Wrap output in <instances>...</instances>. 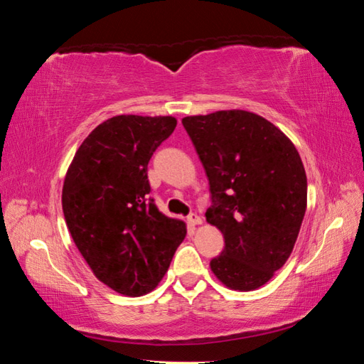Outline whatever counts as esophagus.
Wrapping results in <instances>:
<instances>
[{
  "instance_id": "34e87169",
  "label": "esophagus",
  "mask_w": 364,
  "mask_h": 364,
  "mask_svg": "<svg viewBox=\"0 0 364 364\" xmlns=\"http://www.w3.org/2000/svg\"><path fill=\"white\" fill-rule=\"evenodd\" d=\"M188 221H189V225H193V226L202 225V217H200V215H197V213H191L188 217Z\"/></svg>"
}]
</instances>
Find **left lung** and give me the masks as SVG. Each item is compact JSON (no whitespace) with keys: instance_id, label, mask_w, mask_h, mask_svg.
<instances>
[{"instance_id":"8db88e82","label":"left lung","mask_w":364,"mask_h":364,"mask_svg":"<svg viewBox=\"0 0 364 364\" xmlns=\"http://www.w3.org/2000/svg\"><path fill=\"white\" fill-rule=\"evenodd\" d=\"M210 184L207 223L225 249L213 274L234 291H255L282 268L306 210V175L297 149L278 127L247 110L184 117Z\"/></svg>"}]
</instances>
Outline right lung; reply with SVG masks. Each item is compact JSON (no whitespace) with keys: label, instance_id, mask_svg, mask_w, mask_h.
I'll list each match as a JSON object with an SVG mask.
<instances>
[{"label":"right lung","instance_id":"obj_1","mask_svg":"<svg viewBox=\"0 0 364 364\" xmlns=\"http://www.w3.org/2000/svg\"><path fill=\"white\" fill-rule=\"evenodd\" d=\"M175 127L170 115H115L86 136L64 180L73 242L96 278L128 297L157 287L186 236L147 196V164Z\"/></svg>","mask_w":364,"mask_h":364}]
</instances>
